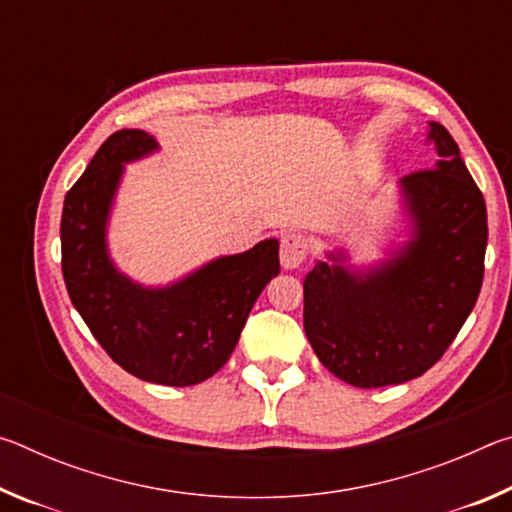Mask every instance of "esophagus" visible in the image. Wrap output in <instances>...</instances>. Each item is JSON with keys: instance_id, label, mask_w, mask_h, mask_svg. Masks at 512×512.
<instances>
[{"instance_id": "esophagus-1", "label": "esophagus", "mask_w": 512, "mask_h": 512, "mask_svg": "<svg viewBox=\"0 0 512 512\" xmlns=\"http://www.w3.org/2000/svg\"><path fill=\"white\" fill-rule=\"evenodd\" d=\"M307 253H309V241L302 235H298V232H289V235L282 237L280 262L287 271H293V268H298L302 262H305Z\"/></svg>"}]
</instances>
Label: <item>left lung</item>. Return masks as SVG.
<instances>
[{"label": "left lung", "mask_w": 512, "mask_h": 512, "mask_svg": "<svg viewBox=\"0 0 512 512\" xmlns=\"http://www.w3.org/2000/svg\"><path fill=\"white\" fill-rule=\"evenodd\" d=\"M433 169L400 180L409 241L391 259L354 271L343 250L305 277V334L320 363L359 388L404 384L427 372L479 298L488 212L458 144L429 121Z\"/></svg>", "instance_id": "1"}]
</instances>
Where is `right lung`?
<instances>
[{
	"label": "right lung",
	"instance_id": "obj_1",
	"mask_svg": "<svg viewBox=\"0 0 512 512\" xmlns=\"http://www.w3.org/2000/svg\"><path fill=\"white\" fill-rule=\"evenodd\" d=\"M155 137L112 133L69 189L60 219L63 277L94 339L137 379L194 386L225 366L255 300L280 273L277 239L216 257L167 287H144L108 253V216L124 164L158 151Z\"/></svg>",
	"mask_w": 512,
	"mask_h": 512
}]
</instances>
